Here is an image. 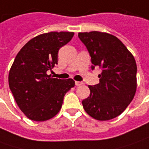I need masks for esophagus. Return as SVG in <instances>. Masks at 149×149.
<instances>
[{
    "label": "esophagus",
    "instance_id": "34e87169",
    "mask_svg": "<svg viewBox=\"0 0 149 149\" xmlns=\"http://www.w3.org/2000/svg\"><path fill=\"white\" fill-rule=\"evenodd\" d=\"M83 83L82 82H79V81H75V85L76 86H80V85H82Z\"/></svg>",
    "mask_w": 149,
    "mask_h": 149
}]
</instances>
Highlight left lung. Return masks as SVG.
<instances>
[{
	"mask_svg": "<svg viewBox=\"0 0 149 149\" xmlns=\"http://www.w3.org/2000/svg\"><path fill=\"white\" fill-rule=\"evenodd\" d=\"M79 38L91 56L92 69L99 66L100 83L89 85L90 95L82 101L89 116L100 121L118 117L128 107L137 89L134 57L116 36L106 32H79Z\"/></svg>",
	"mask_w": 149,
	"mask_h": 149,
	"instance_id": "left-lung-1",
	"label": "left lung"
}]
</instances>
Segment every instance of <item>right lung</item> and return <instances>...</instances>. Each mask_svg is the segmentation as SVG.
<instances>
[{"instance_id": "obj_1", "label": "right lung", "mask_w": 149, "mask_h": 149, "mask_svg": "<svg viewBox=\"0 0 149 149\" xmlns=\"http://www.w3.org/2000/svg\"><path fill=\"white\" fill-rule=\"evenodd\" d=\"M74 32L51 31L32 38L20 49L9 71V87L20 109L28 118L42 122L60 112L64 96L74 86L72 79L51 77L59 49Z\"/></svg>"}]
</instances>
